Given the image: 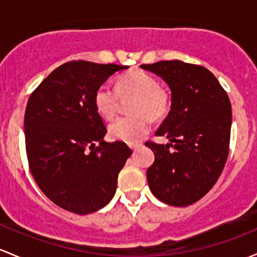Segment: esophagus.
Segmentation results:
<instances>
[{
    "label": "esophagus",
    "mask_w": 257,
    "mask_h": 257,
    "mask_svg": "<svg viewBox=\"0 0 257 257\" xmlns=\"http://www.w3.org/2000/svg\"><path fill=\"white\" fill-rule=\"evenodd\" d=\"M140 146H142L140 144H134V145H131V148H132V150H133V151H137L138 149L140 148Z\"/></svg>",
    "instance_id": "obj_1"
}]
</instances>
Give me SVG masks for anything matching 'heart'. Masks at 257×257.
Segmentation results:
<instances>
[{
  "label": "heart",
  "instance_id": "obj_1",
  "mask_svg": "<svg viewBox=\"0 0 257 257\" xmlns=\"http://www.w3.org/2000/svg\"><path fill=\"white\" fill-rule=\"evenodd\" d=\"M119 96H135L132 112L133 117H119L108 126L112 139L135 144L150 131V122L159 120L171 108V92L160 86V81L151 73L143 69H133L117 79L115 87L107 84L98 86L94 102L96 111L106 119H112L117 113Z\"/></svg>",
  "mask_w": 257,
  "mask_h": 257
}]
</instances>
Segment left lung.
<instances>
[{"mask_svg": "<svg viewBox=\"0 0 257 257\" xmlns=\"http://www.w3.org/2000/svg\"><path fill=\"white\" fill-rule=\"evenodd\" d=\"M168 84L171 111L156 132L170 143L146 142L155 161L146 172L150 190L172 206H189L216 184L229 152L232 106L207 68L185 62L142 64Z\"/></svg>", "mask_w": 257, "mask_h": 257, "instance_id": "left-lung-1", "label": "left lung"}]
</instances>
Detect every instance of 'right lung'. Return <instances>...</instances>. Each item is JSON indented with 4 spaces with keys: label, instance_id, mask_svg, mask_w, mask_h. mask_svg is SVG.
Masks as SVG:
<instances>
[{
    "label": "right lung",
    "instance_id": "add662e5",
    "mask_svg": "<svg viewBox=\"0 0 257 257\" xmlns=\"http://www.w3.org/2000/svg\"><path fill=\"white\" fill-rule=\"evenodd\" d=\"M128 66L72 61L53 70L28 100L25 149L36 184L52 202L87 215L106 206L132 155L123 142L106 143L95 107L97 87Z\"/></svg>",
    "mask_w": 257,
    "mask_h": 257
}]
</instances>
